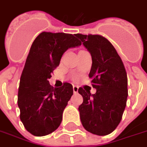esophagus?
<instances>
[{
	"instance_id": "34e87169",
	"label": "esophagus",
	"mask_w": 147,
	"mask_h": 147,
	"mask_svg": "<svg viewBox=\"0 0 147 147\" xmlns=\"http://www.w3.org/2000/svg\"><path fill=\"white\" fill-rule=\"evenodd\" d=\"M78 90H79V86H73V91H74V93L76 94V93L78 92Z\"/></svg>"
}]
</instances>
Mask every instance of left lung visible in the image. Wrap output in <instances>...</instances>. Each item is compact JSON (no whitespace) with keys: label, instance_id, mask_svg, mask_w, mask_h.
<instances>
[{"label":"left lung","instance_id":"1","mask_svg":"<svg viewBox=\"0 0 147 147\" xmlns=\"http://www.w3.org/2000/svg\"><path fill=\"white\" fill-rule=\"evenodd\" d=\"M92 57L89 77L94 94L79 88L83 102L79 106L84 128L97 136H106L122 119L127 98V78L120 57L111 42L98 34H76Z\"/></svg>","mask_w":147,"mask_h":147}]
</instances>
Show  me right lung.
Masks as SVG:
<instances>
[{"instance_id":"1","label":"right lung","mask_w":147,"mask_h":147,"mask_svg":"<svg viewBox=\"0 0 147 147\" xmlns=\"http://www.w3.org/2000/svg\"><path fill=\"white\" fill-rule=\"evenodd\" d=\"M80 45L75 34L51 32H42L32 43L20 77L18 106L24 127L33 136H46L60 126L73 87L64 83L53 88L48 80L64 52Z\"/></svg>"}]
</instances>
